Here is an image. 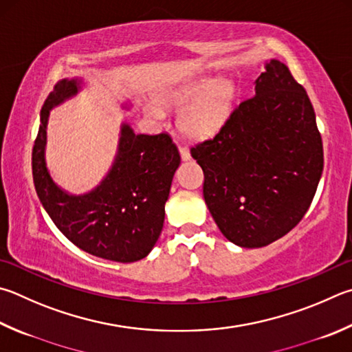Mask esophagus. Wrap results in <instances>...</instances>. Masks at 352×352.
I'll return each instance as SVG.
<instances>
[{
    "instance_id": "esophagus-1",
    "label": "esophagus",
    "mask_w": 352,
    "mask_h": 352,
    "mask_svg": "<svg viewBox=\"0 0 352 352\" xmlns=\"http://www.w3.org/2000/svg\"><path fill=\"white\" fill-rule=\"evenodd\" d=\"M180 155H182L183 162H188V160H190V152L186 148H182V146H180Z\"/></svg>"
}]
</instances>
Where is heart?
Wrapping results in <instances>:
<instances>
[{"instance_id":"heart-1","label":"heart","mask_w":352,"mask_h":352,"mask_svg":"<svg viewBox=\"0 0 352 352\" xmlns=\"http://www.w3.org/2000/svg\"><path fill=\"white\" fill-rule=\"evenodd\" d=\"M237 86L231 78H195L180 85L168 86L158 91L155 100L163 107H178L177 127L184 137L204 140L215 135L226 124L232 113ZM146 113L154 120H162L164 111L149 103Z\"/></svg>"}]
</instances>
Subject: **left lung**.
Wrapping results in <instances>:
<instances>
[{"mask_svg": "<svg viewBox=\"0 0 352 352\" xmlns=\"http://www.w3.org/2000/svg\"><path fill=\"white\" fill-rule=\"evenodd\" d=\"M190 155L203 169L210 215L241 248L267 246L296 228L323 172L314 107L278 60L266 63L254 97Z\"/></svg>", "mask_w": 352, "mask_h": 352, "instance_id": "left-lung-1", "label": "left lung"}]
</instances>
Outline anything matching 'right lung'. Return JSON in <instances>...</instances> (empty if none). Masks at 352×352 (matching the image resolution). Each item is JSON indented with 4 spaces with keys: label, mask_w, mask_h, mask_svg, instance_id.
<instances>
[{
    "label": "right lung",
    "mask_w": 352,
    "mask_h": 352,
    "mask_svg": "<svg viewBox=\"0 0 352 352\" xmlns=\"http://www.w3.org/2000/svg\"><path fill=\"white\" fill-rule=\"evenodd\" d=\"M81 89V78L60 80L44 101L32 151L35 190L55 226L75 246L95 257L132 263L144 258L162 234L180 154L168 133L137 135L121 123L117 154L98 186L80 195L61 189L46 163L49 113Z\"/></svg>",
    "instance_id": "right-lung-1"
}]
</instances>
